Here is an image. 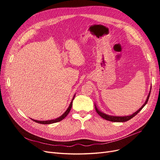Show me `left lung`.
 Returning <instances> with one entry per match:
<instances>
[{
	"instance_id": "1",
	"label": "left lung",
	"mask_w": 160,
	"mask_h": 160,
	"mask_svg": "<svg viewBox=\"0 0 160 160\" xmlns=\"http://www.w3.org/2000/svg\"><path fill=\"white\" fill-rule=\"evenodd\" d=\"M151 89H152V87H151ZM150 93H151V91H149V94L148 95V98H147V99L146 101V102H145V103L142 106V108H140V109H139L137 111H135V112L133 113L132 115H129V116H123V117H122V116H121V117H120V116L109 115H107V114L101 112V111L98 109V108L96 107L95 105V110L97 111V113H98L101 116V118H103V119H105L106 120L110 121V122H127V121H128V120L131 119L132 118H133L135 115H136L139 112V111L143 109V108L148 103L149 98V95H150Z\"/></svg>"
}]
</instances>
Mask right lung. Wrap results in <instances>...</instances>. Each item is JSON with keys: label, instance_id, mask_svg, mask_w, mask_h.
Segmentation results:
<instances>
[{"label": "right lung", "instance_id": "right-lung-1", "mask_svg": "<svg viewBox=\"0 0 160 160\" xmlns=\"http://www.w3.org/2000/svg\"><path fill=\"white\" fill-rule=\"evenodd\" d=\"M74 98H75V95H74V97H73V98H72V101L71 102V103H70V105H69V106L68 109H67V111H65V112L63 114H62L61 116H60L59 118H57V119H52V120H49V121H37V120L32 119H32V121H34V122H35L38 123H41V124H51V123H56V122H60V121L63 119L65 117H67V115L69 114V111H70V110H71V108H72V100L74 99Z\"/></svg>", "mask_w": 160, "mask_h": 160}]
</instances>
